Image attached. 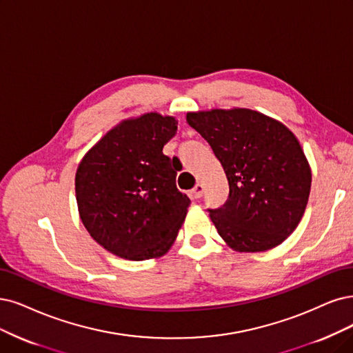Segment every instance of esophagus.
Listing matches in <instances>:
<instances>
[{
  "label": "esophagus",
  "instance_id": "34e87169",
  "mask_svg": "<svg viewBox=\"0 0 353 353\" xmlns=\"http://www.w3.org/2000/svg\"><path fill=\"white\" fill-rule=\"evenodd\" d=\"M192 193H193V198H196V199L202 198V194H203V185H202V183H196V185H194Z\"/></svg>",
  "mask_w": 353,
  "mask_h": 353
}]
</instances>
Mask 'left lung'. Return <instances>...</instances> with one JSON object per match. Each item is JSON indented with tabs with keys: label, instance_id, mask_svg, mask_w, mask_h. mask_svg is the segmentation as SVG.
<instances>
[{
	"label": "left lung",
	"instance_id": "8db88e82",
	"mask_svg": "<svg viewBox=\"0 0 353 353\" xmlns=\"http://www.w3.org/2000/svg\"><path fill=\"white\" fill-rule=\"evenodd\" d=\"M186 121L210 143L228 180L227 202L210 210L221 239L244 253L283 243L301 221L311 189L296 137L273 117L243 108L189 112Z\"/></svg>",
	"mask_w": 353,
	"mask_h": 353
}]
</instances>
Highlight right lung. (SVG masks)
<instances>
[{
    "label": "right lung",
    "instance_id": "1",
    "mask_svg": "<svg viewBox=\"0 0 353 353\" xmlns=\"http://www.w3.org/2000/svg\"><path fill=\"white\" fill-rule=\"evenodd\" d=\"M176 130L174 116L129 117L78 164V214L90 236L112 254L139 262L173 245L190 205L176 188L179 160L163 154Z\"/></svg>",
    "mask_w": 353,
    "mask_h": 353
}]
</instances>
